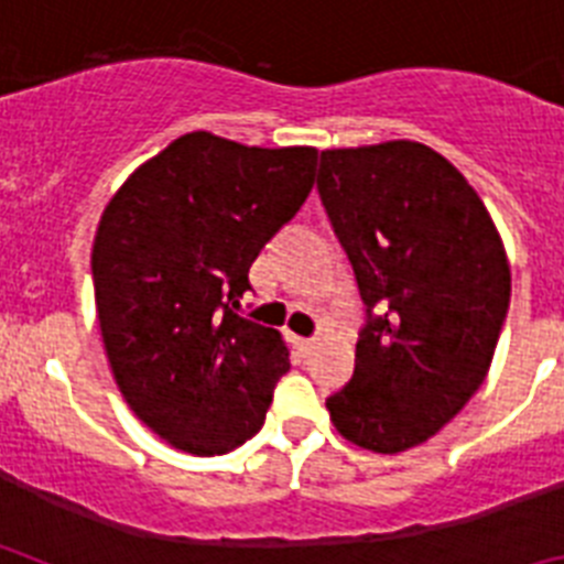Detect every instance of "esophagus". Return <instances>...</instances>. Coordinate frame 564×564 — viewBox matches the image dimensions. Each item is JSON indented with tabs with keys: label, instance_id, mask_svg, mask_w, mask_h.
Returning a JSON list of instances; mask_svg holds the SVG:
<instances>
[{
	"label": "esophagus",
	"instance_id": "1",
	"mask_svg": "<svg viewBox=\"0 0 564 564\" xmlns=\"http://www.w3.org/2000/svg\"><path fill=\"white\" fill-rule=\"evenodd\" d=\"M313 338H302V336H293V347H296L299 352H302V356H307V352L313 350Z\"/></svg>",
	"mask_w": 564,
	"mask_h": 564
}]
</instances>
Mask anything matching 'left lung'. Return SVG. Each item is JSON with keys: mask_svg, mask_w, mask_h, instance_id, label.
<instances>
[{"mask_svg": "<svg viewBox=\"0 0 564 564\" xmlns=\"http://www.w3.org/2000/svg\"><path fill=\"white\" fill-rule=\"evenodd\" d=\"M316 188L367 305L330 421L398 455L480 390L511 299L506 248L475 188L423 143L327 149Z\"/></svg>", "mask_w": 564, "mask_h": 564, "instance_id": "8db88e82", "label": "left lung"}]
</instances>
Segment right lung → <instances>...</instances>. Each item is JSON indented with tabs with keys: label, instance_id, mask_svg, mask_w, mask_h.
Returning a JSON list of instances; mask_svg holds the SVG:
<instances>
[{
	"label": "right lung",
	"instance_id": "add662e5",
	"mask_svg": "<svg viewBox=\"0 0 564 564\" xmlns=\"http://www.w3.org/2000/svg\"><path fill=\"white\" fill-rule=\"evenodd\" d=\"M316 158L188 132L104 208L93 285L109 367L129 410L174 449L226 455L265 423L288 347L234 307L253 259L307 200Z\"/></svg>",
	"mask_w": 564,
	"mask_h": 564
}]
</instances>
